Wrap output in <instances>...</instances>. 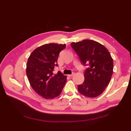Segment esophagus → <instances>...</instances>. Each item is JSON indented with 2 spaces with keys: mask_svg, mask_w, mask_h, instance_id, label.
<instances>
[{
  "mask_svg": "<svg viewBox=\"0 0 131 131\" xmlns=\"http://www.w3.org/2000/svg\"><path fill=\"white\" fill-rule=\"evenodd\" d=\"M74 75V73H73V74H68V77H73V75Z\"/></svg>",
  "mask_w": 131,
  "mask_h": 131,
  "instance_id": "1",
  "label": "esophagus"
}]
</instances>
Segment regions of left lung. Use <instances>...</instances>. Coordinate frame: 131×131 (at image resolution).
Segmentation results:
<instances>
[{"instance_id":"1","label":"left lung","mask_w":131,"mask_h":131,"mask_svg":"<svg viewBox=\"0 0 131 131\" xmlns=\"http://www.w3.org/2000/svg\"><path fill=\"white\" fill-rule=\"evenodd\" d=\"M82 64L88 66L85 80L78 86L81 94L94 98L101 94L108 85L113 73V60L106 47L96 41L85 39L71 43Z\"/></svg>"}]
</instances>
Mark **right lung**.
<instances>
[{"label":"right lung","mask_w":131,"mask_h":131,"mask_svg":"<svg viewBox=\"0 0 131 131\" xmlns=\"http://www.w3.org/2000/svg\"><path fill=\"white\" fill-rule=\"evenodd\" d=\"M66 44L46 43L35 49L27 63L26 74L30 85L43 98L53 99L60 95L67 80V76L60 72L53 74L57 66L59 52Z\"/></svg>","instance_id":"1"}]
</instances>
